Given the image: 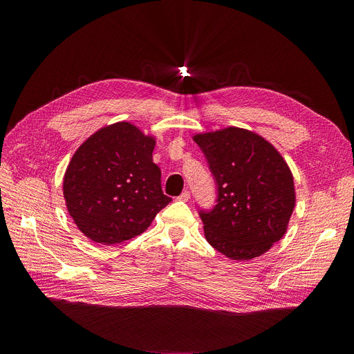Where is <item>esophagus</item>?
Masks as SVG:
<instances>
[{"label":"esophagus","mask_w":354,"mask_h":354,"mask_svg":"<svg viewBox=\"0 0 354 354\" xmlns=\"http://www.w3.org/2000/svg\"><path fill=\"white\" fill-rule=\"evenodd\" d=\"M189 198H191V192H189L188 189H185V191L178 196V199H179V201H182V202H187V201H189Z\"/></svg>","instance_id":"1"}]
</instances>
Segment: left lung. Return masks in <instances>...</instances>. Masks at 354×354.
Segmentation results:
<instances>
[{
    "label": "left lung",
    "instance_id": "obj_1",
    "mask_svg": "<svg viewBox=\"0 0 354 354\" xmlns=\"http://www.w3.org/2000/svg\"><path fill=\"white\" fill-rule=\"evenodd\" d=\"M216 185V205L199 211L208 243L247 261L280 241L295 205L294 179L277 149L241 127L195 135Z\"/></svg>",
    "mask_w": 354,
    "mask_h": 354
}]
</instances>
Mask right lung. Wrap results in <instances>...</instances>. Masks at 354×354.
<instances>
[{
    "label": "right lung",
    "instance_id": "1",
    "mask_svg": "<svg viewBox=\"0 0 354 354\" xmlns=\"http://www.w3.org/2000/svg\"><path fill=\"white\" fill-rule=\"evenodd\" d=\"M155 138L129 122L102 127L73 155L63 180L74 224L91 241L119 244L140 235L171 202L153 163Z\"/></svg>",
    "mask_w": 354,
    "mask_h": 354
}]
</instances>
